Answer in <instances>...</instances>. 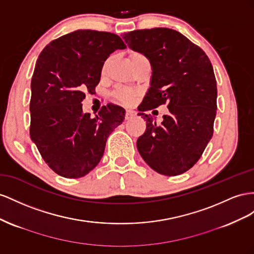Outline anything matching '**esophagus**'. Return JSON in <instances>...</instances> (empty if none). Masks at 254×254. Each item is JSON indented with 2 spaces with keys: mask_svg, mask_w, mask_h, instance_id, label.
Here are the masks:
<instances>
[{
  "mask_svg": "<svg viewBox=\"0 0 254 254\" xmlns=\"http://www.w3.org/2000/svg\"><path fill=\"white\" fill-rule=\"evenodd\" d=\"M135 116H136V113L134 111H127V113H126V119L128 120V119L135 117Z\"/></svg>",
  "mask_w": 254,
  "mask_h": 254,
  "instance_id": "obj_1",
  "label": "esophagus"
}]
</instances>
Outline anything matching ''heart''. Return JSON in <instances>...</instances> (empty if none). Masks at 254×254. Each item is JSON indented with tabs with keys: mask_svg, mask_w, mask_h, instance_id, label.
<instances>
[{
	"mask_svg": "<svg viewBox=\"0 0 254 254\" xmlns=\"http://www.w3.org/2000/svg\"><path fill=\"white\" fill-rule=\"evenodd\" d=\"M143 59H147L146 56H144L142 53L140 52H131L129 53V61H131V64H135L140 60H143ZM111 64V59H108L105 61L103 67H102V74H105L106 71L108 69V67H110ZM114 97L116 98V100H118L120 103L122 104H131L133 101L135 100V92L131 89H127V88H119L115 91L114 93Z\"/></svg>",
	"mask_w": 254,
	"mask_h": 254,
	"instance_id": "1",
	"label": "heart"
}]
</instances>
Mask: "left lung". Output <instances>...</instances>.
<instances>
[{"mask_svg":"<svg viewBox=\"0 0 254 254\" xmlns=\"http://www.w3.org/2000/svg\"><path fill=\"white\" fill-rule=\"evenodd\" d=\"M123 39L147 57L153 70L138 111L163 104L169 110L161 125L151 115L138 113L147 127L137 139V149L156 172L182 175L199 161L214 133L217 84L211 61L200 47L171 28L136 30Z\"/></svg>","mask_w":254,"mask_h":254,"instance_id":"8db88e82","label":"left lung"}]
</instances>
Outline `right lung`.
I'll list each match as a JSON object with an SVG mask.
<instances>
[{"label":"right lung","mask_w":254,"mask_h":254,"mask_svg":"<svg viewBox=\"0 0 254 254\" xmlns=\"http://www.w3.org/2000/svg\"><path fill=\"white\" fill-rule=\"evenodd\" d=\"M118 35L78 30L42 50L32 77L30 135L49 167L77 179L103 156L107 137L125 120L126 111L108 103L96 117L84 113L85 92L92 93L114 51L126 49Z\"/></svg>","instance_id":"obj_1"}]
</instances>
